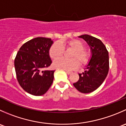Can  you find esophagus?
<instances>
[{"label":"esophagus","instance_id":"obj_1","mask_svg":"<svg viewBox=\"0 0 126 126\" xmlns=\"http://www.w3.org/2000/svg\"><path fill=\"white\" fill-rule=\"evenodd\" d=\"M65 71V72H66V73L67 74H68V75H69V74H71V73H72V72H70V71H66V70H64Z\"/></svg>","mask_w":126,"mask_h":126}]
</instances>
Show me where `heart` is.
<instances>
[{"instance_id":"b5f03b06","label":"heart","mask_w":126,"mask_h":126,"mask_svg":"<svg viewBox=\"0 0 126 126\" xmlns=\"http://www.w3.org/2000/svg\"><path fill=\"white\" fill-rule=\"evenodd\" d=\"M64 49L73 50L70 56L71 60L57 59L63 56ZM49 54L52 60H57L53 63L54 68L68 71L76 69L78 66V63L80 66L87 64L90 57L89 51L84 48V44L81 41L76 39L64 43H54L49 49Z\"/></svg>"}]
</instances>
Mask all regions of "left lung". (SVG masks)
<instances>
[{
	"instance_id": "8db88e82",
	"label": "left lung",
	"mask_w": 126,
	"mask_h": 126,
	"mask_svg": "<svg viewBox=\"0 0 126 126\" xmlns=\"http://www.w3.org/2000/svg\"><path fill=\"white\" fill-rule=\"evenodd\" d=\"M83 38L90 47L91 56L84 72L79 74V80L73 83L82 93H89L98 88L106 78L109 69V52L100 39L88 35L79 36Z\"/></svg>"
}]
</instances>
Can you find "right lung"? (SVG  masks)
<instances>
[{"instance_id": "add662e5", "label": "right lung", "mask_w": 126, "mask_h": 126, "mask_svg": "<svg viewBox=\"0 0 126 126\" xmlns=\"http://www.w3.org/2000/svg\"><path fill=\"white\" fill-rule=\"evenodd\" d=\"M50 38L37 37L24 43L17 53L15 67L17 79L26 92L34 96L45 94L54 80L55 71L43 69L51 64Z\"/></svg>"}]
</instances>
